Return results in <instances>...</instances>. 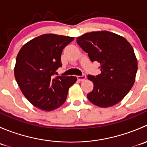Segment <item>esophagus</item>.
I'll list each match as a JSON object with an SVG mask.
<instances>
[{
	"instance_id": "obj_1",
	"label": "esophagus",
	"mask_w": 147,
	"mask_h": 147,
	"mask_svg": "<svg viewBox=\"0 0 147 147\" xmlns=\"http://www.w3.org/2000/svg\"><path fill=\"white\" fill-rule=\"evenodd\" d=\"M77 78H78V80L79 81H84L86 79V75H83L82 76H77Z\"/></svg>"
}]
</instances>
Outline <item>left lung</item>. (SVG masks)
Segmentation results:
<instances>
[{"label": "left lung", "mask_w": 147, "mask_h": 147, "mask_svg": "<svg viewBox=\"0 0 147 147\" xmlns=\"http://www.w3.org/2000/svg\"><path fill=\"white\" fill-rule=\"evenodd\" d=\"M77 42L92 62L100 64L101 73L87 78L94 84L88 100L100 107L121 102L135 82L137 60L131 44L122 36L109 31L87 32Z\"/></svg>", "instance_id": "obj_1"}]
</instances>
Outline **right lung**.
<instances>
[{
    "label": "right lung",
    "instance_id": "add662e5",
    "mask_svg": "<svg viewBox=\"0 0 147 147\" xmlns=\"http://www.w3.org/2000/svg\"><path fill=\"white\" fill-rule=\"evenodd\" d=\"M74 38L44 34L25 44L16 57L15 78L23 95L33 106L52 111L65 102L74 76H57L62 66L61 54Z\"/></svg>",
    "mask_w": 147,
    "mask_h": 147
}]
</instances>
